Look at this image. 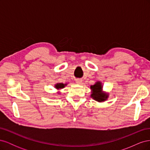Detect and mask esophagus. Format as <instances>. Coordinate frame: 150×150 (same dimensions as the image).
<instances>
[{"instance_id":"esophagus-1","label":"esophagus","mask_w":150,"mask_h":150,"mask_svg":"<svg viewBox=\"0 0 150 150\" xmlns=\"http://www.w3.org/2000/svg\"><path fill=\"white\" fill-rule=\"evenodd\" d=\"M76 82L77 84H81V83H82V82H83V80L81 79H77L76 80Z\"/></svg>"}]
</instances>
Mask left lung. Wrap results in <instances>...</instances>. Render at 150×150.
Instances as JSON below:
<instances>
[{
	"label": "left lung",
	"instance_id": "8db88e82",
	"mask_svg": "<svg viewBox=\"0 0 150 150\" xmlns=\"http://www.w3.org/2000/svg\"><path fill=\"white\" fill-rule=\"evenodd\" d=\"M102 88L103 86L100 82H97L93 86H91V89L92 90V94H91V96L94 100H96L98 102L104 101L106 100V99L108 98V94L102 93Z\"/></svg>",
	"mask_w": 150,
	"mask_h": 150
}]
</instances>
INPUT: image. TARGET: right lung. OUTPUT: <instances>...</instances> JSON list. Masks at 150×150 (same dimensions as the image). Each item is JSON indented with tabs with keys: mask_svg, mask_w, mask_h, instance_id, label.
Wrapping results in <instances>:
<instances>
[{
	"mask_svg": "<svg viewBox=\"0 0 150 150\" xmlns=\"http://www.w3.org/2000/svg\"><path fill=\"white\" fill-rule=\"evenodd\" d=\"M67 85V84H62V83H57V84L55 85V88L56 89H61V88H64L65 87V86Z\"/></svg>",
	"mask_w": 150,
	"mask_h": 150,
	"instance_id": "right-lung-1",
	"label": "right lung"
}]
</instances>
